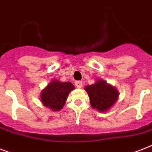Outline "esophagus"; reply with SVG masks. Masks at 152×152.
<instances>
[{
	"label": "esophagus",
	"instance_id": "esophagus-1",
	"mask_svg": "<svg viewBox=\"0 0 152 152\" xmlns=\"http://www.w3.org/2000/svg\"><path fill=\"white\" fill-rule=\"evenodd\" d=\"M75 85H76V87H77V88H81V87H83V83L81 82V81H76V82L75 83Z\"/></svg>",
	"mask_w": 152,
	"mask_h": 152
}]
</instances>
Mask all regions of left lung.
I'll return each instance as SVG.
<instances>
[{"instance_id":"1","label":"left lung","mask_w":152,"mask_h":152,"mask_svg":"<svg viewBox=\"0 0 152 152\" xmlns=\"http://www.w3.org/2000/svg\"><path fill=\"white\" fill-rule=\"evenodd\" d=\"M85 90L88 93L91 106L99 112L108 110L119 97L116 89L107 84L104 80H98L94 84L87 86Z\"/></svg>"}]
</instances>
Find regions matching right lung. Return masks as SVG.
Returning a JSON list of instances; mask_svg holds the SVG:
<instances>
[{"mask_svg":"<svg viewBox=\"0 0 152 152\" xmlns=\"http://www.w3.org/2000/svg\"><path fill=\"white\" fill-rule=\"evenodd\" d=\"M75 87L69 82H59L54 80L48 85V87L42 91V103L54 111H58L63 108L65 101L70 91Z\"/></svg>","mask_w":152,"mask_h":152,"instance_id":"right-lung-1","label":"right lung"}]
</instances>
